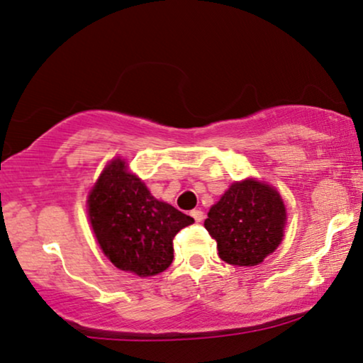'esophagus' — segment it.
Wrapping results in <instances>:
<instances>
[{
    "instance_id": "1",
    "label": "esophagus",
    "mask_w": 363,
    "mask_h": 363,
    "mask_svg": "<svg viewBox=\"0 0 363 363\" xmlns=\"http://www.w3.org/2000/svg\"><path fill=\"white\" fill-rule=\"evenodd\" d=\"M191 216H192V218H194L196 223H201L204 219V213L201 209H192L191 211Z\"/></svg>"
}]
</instances>
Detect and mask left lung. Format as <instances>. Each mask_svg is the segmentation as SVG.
Here are the masks:
<instances>
[{
	"instance_id": "obj_1",
	"label": "left lung",
	"mask_w": 363,
	"mask_h": 363,
	"mask_svg": "<svg viewBox=\"0 0 363 363\" xmlns=\"http://www.w3.org/2000/svg\"><path fill=\"white\" fill-rule=\"evenodd\" d=\"M286 211L277 189L247 179L235 182L209 209L204 221L218 241L219 258L235 266H255L283 240Z\"/></svg>"
}]
</instances>
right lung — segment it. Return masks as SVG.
<instances>
[{"mask_svg": "<svg viewBox=\"0 0 363 363\" xmlns=\"http://www.w3.org/2000/svg\"><path fill=\"white\" fill-rule=\"evenodd\" d=\"M91 228L105 256L139 277L162 273L174 259V236L194 223L157 201L139 177L116 159L104 169L89 196Z\"/></svg>", "mask_w": 363, "mask_h": 363, "instance_id": "1", "label": "right lung"}]
</instances>
